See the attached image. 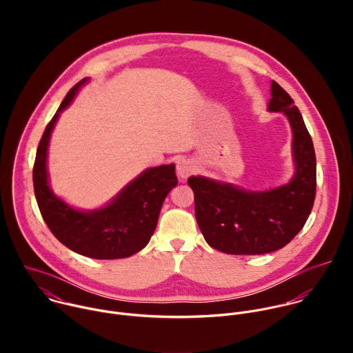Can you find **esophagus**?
Returning <instances> with one entry per match:
<instances>
[{
  "label": "esophagus",
  "mask_w": 353,
  "mask_h": 353,
  "mask_svg": "<svg viewBox=\"0 0 353 353\" xmlns=\"http://www.w3.org/2000/svg\"><path fill=\"white\" fill-rule=\"evenodd\" d=\"M176 170H177V176H179L181 180H184V179H187V177L195 170V166H194V163H192L191 161H188V159H181V161L177 162Z\"/></svg>",
  "instance_id": "obj_1"
}]
</instances>
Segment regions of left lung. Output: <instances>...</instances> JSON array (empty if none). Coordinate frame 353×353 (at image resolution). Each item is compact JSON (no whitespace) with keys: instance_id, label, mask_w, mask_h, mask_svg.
<instances>
[{"instance_id":"8db88e82","label":"left lung","mask_w":353,"mask_h":353,"mask_svg":"<svg viewBox=\"0 0 353 353\" xmlns=\"http://www.w3.org/2000/svg\"><path fill=\"white\" fill-rule=\"evenodd\" d=\"M270 112L283 113L293 132V179L267 191L191 176L195 218L207 243L226 254L257 256L285 247L305 226L316 198V154L293 99L271 82Z\"/></svg>"}]
</instances>
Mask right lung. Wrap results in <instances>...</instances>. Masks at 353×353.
Returning a JSON list of instances; mask_svg holds the SVG:
<instances>
[{
  "label": "right lung",
  "mask_w": 353,
  "mask_h": 353,
  "mask_svg": "<svg viewBox=\"0 0 353 353\" xmlns=\"http://www.w3.org/2000/svg\"><path fill=\"white\" fill-rule=\"evenodd\" d=\"M86 82L83 78L71 88L43 132L33 166L34 195L46 225L65 247L96 260L127 259L142 250L154 234L163 201L177 185L176 168L172 163L145 170L110 204L94 211L74 210L56 196L47 177L50 135L60 113Z\"/></svg>",
  "instance_id": "right-lung-1"
}]
</instances>
